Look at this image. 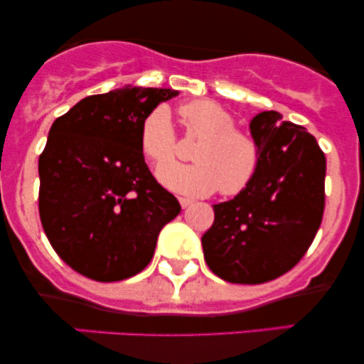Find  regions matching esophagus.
Here are the masks:
<instances>
[{"label":"esophagus","mask_w":364,"mask_h":364,"mask_svg":"<svg viewBox=\"0 0 364 364\" xmlns=\"http://www.w3.org/2000/svg\"><path fill=\"white\" fill-rule=\"evenodd\" d=\"M191 203H193V200H191V198H186V196H179V205H181L183 208L190 207Z\"/></svg>","instance_id":"obj_1"}]
</instances>
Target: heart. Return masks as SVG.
<instances>
[{"label":"heart","mask_w":364,"mask_h":364,"mask_svg":"<svg viewBox=\"0 0 364 364\" xmlns=\"http://www.w3.org/2000/svg\"><path fill=\"white\" fill-rule=\"evenodd\" d=\"M188 136L196 139L191 150L193 164H164L176 150L169 112L159 106L145 116L140 128V147L157 169V179L171 191L188 196H207L219 190L237 195L258 173L260 149L248 133L235 128V118L220 104L196 99L179 107Z\"/></svg>","instance_id":"1"}]
</instances>
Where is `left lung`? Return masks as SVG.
<instances>
[{
	"label": "left lung",
	"instance_id": "left-lung-1",
	"mask_svg": "<svg viewBox=\"0 0 364 364\" xmlns=\"http://www.w3.org/2000/svg\"><path fill=\"white\" fill-rule=\"evenodd\" d=\"M260 149L248 188L214 205L202 236L208 269L232 284L281 277L308 252L325 208V154L306 128L263 111L250 123Z\"/></svg>",
	"mask_w": 364,
	"mask_h": 364
}]
</instances>
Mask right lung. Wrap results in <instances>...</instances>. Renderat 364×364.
I'll return each mask as SVG.
<instances>
[{
    "instance_id": "right-lung-1",
    "label": "right lung",
    "mask_w": 364,
    "mask_h": 364,
    "mask_svg": "<svg viewBox=\"0 0 364 364\" xmlns=\"http://www.w3.org/2000/svg\"><path fill=\"white\" fill-rule=\"evenodd\" d=\"M171 89L127 85L89 95L53 123L39 157V215L54 252L85 277L141 272L181 205L145 164L140 128Z\"/></svg>"
}]
</instances>
